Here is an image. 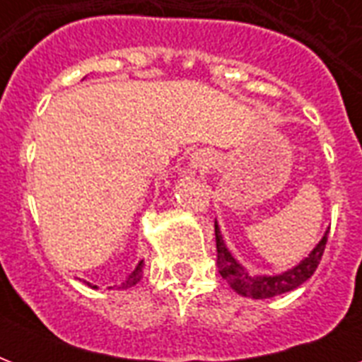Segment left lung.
Returning <instances> with one entry per match:
<instances>
[{"label": "left lung", "mask_w": 362, "mask_h": 362, "mask_svg": "<svg viewBox=\"0 0 362 362\" xmlns=\"http://www.w3.org/2000/svg\"><path fill=\"white\" fill-rule=\"evenodd\" d=\"M214 231L216 250H218V269H220L221 278L227 280V284H229L235 291L244 295V297L252 298L276 297V295H281V293L293 291V289H297L300 284H304L310 276L314 274L315 269H317V264H320L321 257H323V252H325L327 235H329V231H327L325 235H323V238L320 240V244L314 247V252L310 253L304 261H300L297 267H293L291 270H287L284 274L250 276L246 272V269H244L240 263H237V259L233 257L231 252L227 250L226 242L221 238L218 223L214 226Z\"/></svg>", "instance_id": "8db88e82"}]
</instances>
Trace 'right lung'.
Listing matches in <instances>:
<instances>
[{"mask_svg": "<svg viewBox=\"0 0 362 362\" xmlns=\"http://www.w3.org/2000/svg\"><path fill=\"white\" fill-rule=\"evenodd\" d=\"M142 269H144V259H142L141 263L136 264V269L133 270L129 276H127V280H125L124 284H122V287H118V289H127V287L139 284V281H141V278H142ZM93 287H95V286H93Z\"/></svg>", "mask_w": 362, "mask_h": 362, "instance_id": "obj_1", "label": "right lung"}]
</instances>
